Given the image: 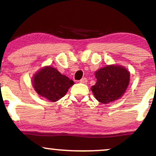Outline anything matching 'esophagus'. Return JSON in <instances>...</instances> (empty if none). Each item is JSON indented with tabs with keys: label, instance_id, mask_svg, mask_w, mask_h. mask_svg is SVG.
I'll list each match as a JSON object with an SVG mask.
<instances>
[{
	"label": "esophagus",
	"instance_id": "esophagus-1",
	"mask_svg": "<svg viewBox=\"0 0 156 156\" xmlns=\"http://www.w3.org/2000/svg\"><path fill=\"white\" fill-rule=\"evenodd\" d=\"M80 83H86L87 82V79L86 78H81V79H80Z\"/></svg>",
	"mask_w": 156,
	"mask_h": 156
}]
</instances>
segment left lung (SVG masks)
<instances>
[{
  "mask_svg": "<svg viewBox=\"0 0 156 156\" xmlns=\"http://www.w3.org/2000/svg\"><path fill=\"white\" fill-rule=\"evenodd\" d=\"M97 82L91 87L96 100L103 104L122 97L130 83V72L121 65H108L94 73Z\"/></svg>",
  "mask_w": 156,
  "mask_h": 156,
  "instance_id": "left-lung-1",
  "label": "left lung"
}]
</instances>
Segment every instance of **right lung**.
Segmentation results:
<instances>
[{"label": "right lung", "mask_w": 156, "mask_h": 156, "mask_svg": "<svg viewBox=\"0 0 156 156\" xmlns=\"http://www.w3.org/2000/svg\"><path fill=\"white\" fill-rule=\"evenodd\" d=\"M73 84V80L51 66L41 68L32 78V85L37 94L51 102L63 98Z\"/></svg>", "instance_id": "add662e5"}]
</instances>
